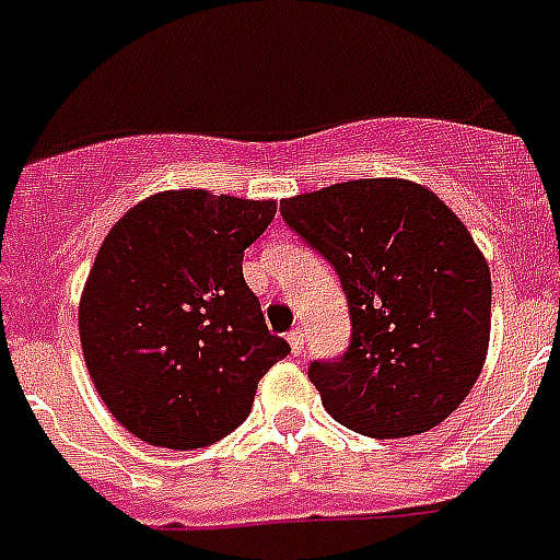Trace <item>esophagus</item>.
Instances as JSON below:
<instances>
[{
	"label": "esophagus",
	"mask_w": 560,
	"mask_h": 560,
	"mask_svg": "<svg viewBox=\"0 0 560 560\" xmlns=\"http://www.w3.org/2000/svg\"><path fill=\"white\" fill-rule=\"evenodd\" d=\"M290 341V350H293V355H302L304 352V330H293L288 336Z\"/></svg>",
	"instance_id": "esophagus-1"
}]
</instances>
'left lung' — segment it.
Listing matches in <instances>:
<instances>
[{
	"instance_id": "left-lung-1",
	"label": "left lung",
	"mask_w": 560,
	"mask_h": 560,
	"mask_svg": "<svg viewBox=\"0 0 560 560\" xmlns=\"http://www.w3.org/2000/svg\"><path fill=\"white\" fill-rule=\"evenodd\" d=\"M284 222L336 267L352 316L338 361H313L324 410L370 439L439 427L490 347V265L424 185L355 178L281 201Z\"/></svg>"
}]
</instances>
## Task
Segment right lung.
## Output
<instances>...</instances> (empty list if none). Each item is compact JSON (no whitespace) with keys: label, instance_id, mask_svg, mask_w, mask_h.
Segmentation results:
<instances>
[{"label":"right lung","instance_id":"add662e5","mask_svg":"<svg viewBox=\"0 0 560 560\" xmlns=\"http://www.w3.org/2000/svg\"><path fill=\"white\" fill-rule=\"evenodd\" d=\"M272 215V199L162 190L98 247L79 299L84 364L110 416L144 444L224 439L290 352L242 276L244 250Z\"/></svg>","mask_w":560,"mask_h":560}]
</instances>
